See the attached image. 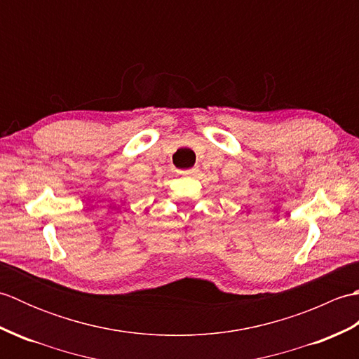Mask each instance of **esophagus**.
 <instances>
[{
  "label": "esophagus",
  "mask_w": 359,
  "mask_h": 359,
  "mask_svg": "<svg viewBox=\"0 0 359 359\" xmlns=\"http://www.w3.org/2000/svg\"><path fill=\"white\" fill-rule=\"evenodd\" d=\"M197 172H199V168H197V166L189 168V170H185V171H182V174H185V175H196Z\"/></svg>",
  "instance_id": "1"
}]
</instances>
